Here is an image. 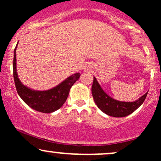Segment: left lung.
<instances>
[{
  "label": "left lung",
  "mask_w": 161,
  "mask_h": 161,
  "mask_svg": "<svg viewBox=\"0 0 161 161\" xmlns=\"http://www.w3.org/2000/svg\"><path fill=\"white\" fill-rule=\"evenodd\" d=\"M92 96L97 108L104 114L114 117H123L133 113L143 104L147 92L134 102H123L114 100L103 91L97 79L94 77L92 88Z\"/></svg>",
  "instance_id": "left-lung-1"
}]
</instances>
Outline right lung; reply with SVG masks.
I'll use <instances>...</instances> for the list:
<instances>
[{"label":"right lung","instance_id":"add662e5","mask_svg":"<svg viewBox=\"0 0 161 161\" xmlns=\"http://www.w3.org/2000/svg\"><path fill=\"white\" fill-rule=\"evenodd\" d=\"M16 48L14 49L13 70H14V82H15L18 95L28 106L38 112L49 114L61 108L69 95L70 88L78 80L80 76V73H77L72 75L60 85L50 90L42 92L34 91L23 86L18 78L16 65Z\"/></svg>","mask_w":161,"mask_h":161}]
</instances>
